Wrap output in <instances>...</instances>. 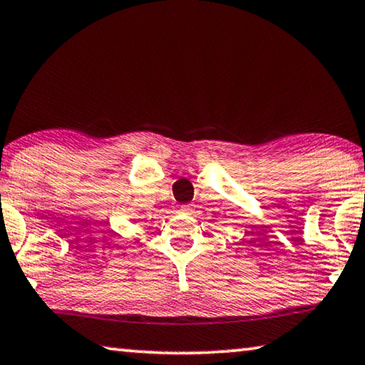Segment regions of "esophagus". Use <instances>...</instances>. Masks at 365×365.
Listing matches in <instances>:
<instances>
[{"label": "esophagus", "mask_w": 365, "mask_h": 365, "mask_svg": "<svg viewBox=\"0 0 365 365\" xmlns=\"http://www.w3.org/2000/svg\"><path fill=\"white\" fill-rule=\"evenodd\" d=\"M181 212H182V214H186V215H190V214H194V207L189 205V204L181 205Z\"/></svg>", "instance_id": "34e87169"}]
</instances>
